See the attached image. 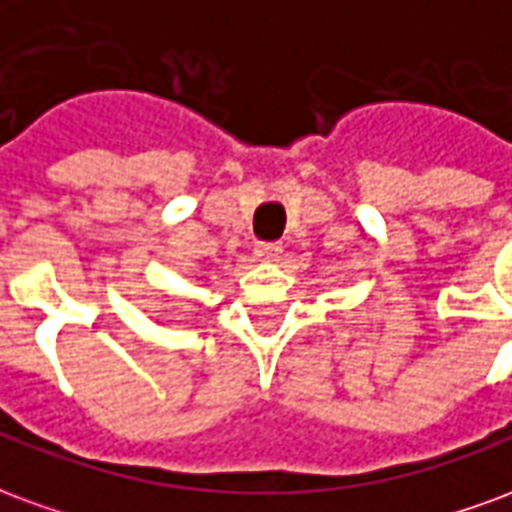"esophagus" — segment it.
I'll return each mask as SVG.
<instances>
[{"label":"esophagus","instance_id":"1","mask_svg":"<svg viewBox=\"0 0 512 512\" xmlns=\"http://www.w3.org/2000/svg\"><path fill=\"white\" fill-rule=\"evenodd\" d=\"M281 245H278V242H259V245H256V259L259 261H278V256H281Z\"/></svg>","mask_w":512,"mask_h":512}]
</instances>
